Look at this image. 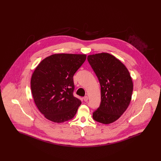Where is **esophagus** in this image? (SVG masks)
Segmentation results:
<instances>
[{
  "label": "esophagus",
  "instance_id": "1",
  "mask_svg": "<svg viewBox=\"0 0 161 161\" xmlns=\"http://www.w3.org/2000/svg\"><path fill=\"white\" fill-rule=\"evenodd\" d=\"M83 100H84L85 102H87V100H88V97L87 96H85V97H83Z\"/></svg>",
  "mask_w": 161,
  "mask_h": 161
}]
</instances>
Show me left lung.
<instances>
[{"label": "left lung", "instance_id": "obj_1", "mask_svg": "<svg viewBox=\"0 0 161 161\" xmlns=\"http://www.w3.org/2000/svg\"><path fill=\"white\" fill-rule=\"evenodd\" d=\"M87 60L101 86V104L93 119L104 124L114 123L130 104L133 89L130 73L121 61L108 53L88 55Z\"/></svg>", "mask_w": 161, "mask_h": 161}]
</instances>
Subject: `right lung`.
<instances>
[{"label": "right lung", "instance_id": "right-lung-1", "mask_svg": "<svg viewBox=\"0 0 161 161\" xmlns=\"http://www.w3.org/2000/svg\"><path fill=\"white\" fill-rule=\"evenodd\" d=\"M86 59V54H55L38 64L31 77V92L46 119L63 123L76 114L81 101L73 95V77Z\"/></svg>", "mask_w": 161, "mask_h": 161}]
</instances>
